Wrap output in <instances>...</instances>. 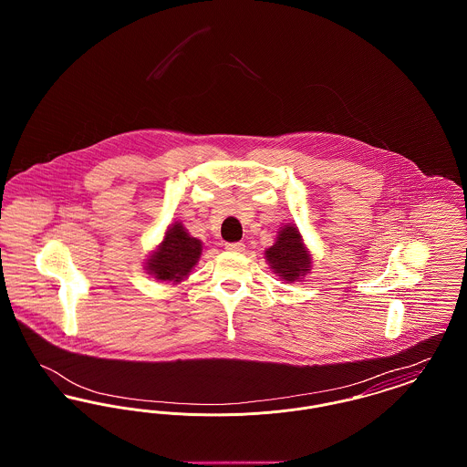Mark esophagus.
<instances>
[{"label": "esophagus", "instance_id": "esophagus-1", "mask_svg": "<svg viewBox=\"0 0 467 467\" xmlns=\"http://www.w3.org/2000/svg\"><path fill=\"white\" fill-rule=\"evenodd\" d=\"M225 250H229V252H244V244L242 242H238V244H225Z\"/></svg>", "mask_w": 467, "mask_h": 467}]
</instances>
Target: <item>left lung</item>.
<instances>
[{
    "label": "left lung",
    "instance_id": "left-lung-1",
    "mask_svg": "<svg viewBox=\"0 0 467 467\" xmlns=\"http://www.w3.org/2000/svg\"><path fill=\"white\" fill-rule=\"evenodd\" d=\"M265 257L273 273L287 284L301 282L313 266L310 250L296 223L280 227L275 244L265 250Z\"/></svg>",
    "mask_w": 467,
    "mask_h": 467
}]
</instances>
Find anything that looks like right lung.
Returning a JSON list of instances; mask_svg holds the SVG:
<instances>
[{"mask_svg": "<svg viewBox=\"0 0 467 467\" xmlns=\"http://www.w3.org/2000/svg\"><path fill=\"white\" fill-rule=\"evenodd\" d=\"M201 250L202 242L177 221L166 227L161 244L145 259V269L157 282L177 285L189 278L200 261Z\"/></svg>", "mask_w": 467, "mask_h": 467, "instance_id": "1", "label": "right lung"}]
</instances>
